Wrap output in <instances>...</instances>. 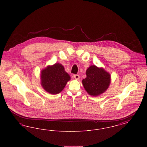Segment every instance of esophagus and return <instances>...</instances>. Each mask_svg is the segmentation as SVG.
<instances>
[{
  "instance_id": "34e87169",
  "label": "esophagus",
  "mask_w": 147,
  "mask_h": 147,
  "mask_svg": "<svg viewBox=\"0 0 147 147\" xmlns=\"http://www.w3.org/2000/svg\"><path fill=\"white\" fill-rule=\"evenodd\" d=\"M73 77L74 78L76 79H79V78H80V76H79V75H78V74H74V76H73Z\"/></svg>"
}]
</instances>
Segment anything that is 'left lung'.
<instances>
[{
    "mask_svg": "<svg viewBox=\"0 0 147 147\" xmlns=\"http://www.w3.org/2000/svg\"><path fill=\"white\" fill-rule=\"evenodd\" d=\"M86 78L82 83L85 90L91 96H96L105 92L108 88L110 81V75L102 68L91 65L86 71Z\"/></svg>",
    "mask_w": 147,
    "mask_h": 147,
    "instance_id": "left-lung-1",
    "label": "left lung"
}]
</instances>
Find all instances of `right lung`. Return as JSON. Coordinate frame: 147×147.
Segmentation results:
<instances>
[{
    "label": "right lung",
    "mask_w": 147,
    "mask_h": 147,
    "mask_svg": "<svg viewBox=\"0 0 147 147\" xmlns=\"http://www.w3.org/2000/svg\"><path fill=\"white\" fill-rule=\"evenodd\" d=\"M70 79L64 67L59 63L47 67L41 72L42 86L46 91L51 94L61 92Z\"/></svg>",
    "instance_id": "1"
}]
</instances>
